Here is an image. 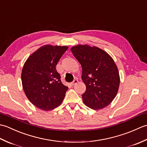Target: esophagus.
I'll return each mask as SVG.
<instances>
[{"mask_svg": "<svg viewBox=\"0 0 147 147\" xmlns=\"http://www.w3.org/2000/svg\"><path fill=\"white\" fill-rule=\"evenodd\" d=\"M78 80H74L73 82V83H72V85H76V83H78Z\"/></svg>", "mask_w": 147, "mask_h": 147, "instance_id": "esophagus-1", "label": "esophagus"}]
</instances>
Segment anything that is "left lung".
Segmentation results:
<instances>
[{"instance_id":"left-lung-1","label":"left lung","mask_w":147,"mask_h":147,"mask_svg":"<svg viewBox=\"0 0 147 147\" xmlns=\"http://www.w3.org/2000/svg\"><path fill=\"white\" fill-rule=\"evenodd\" d=\"M71 51L82 67V79L86 87L82 95L84 104L94 110L107 107L116 96L120 83L113 59L95 46L77 45Z\"/></svg>"}]
</instances>
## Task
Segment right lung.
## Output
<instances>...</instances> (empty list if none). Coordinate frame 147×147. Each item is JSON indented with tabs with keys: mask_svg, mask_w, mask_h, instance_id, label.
Masks as SVG:
<instances>
[{
	"mask_svg": "<svg viewBox=\"0 0 147 147\" xmlns=\"http://www.w3.org/2000/svg\"><path fill=\"white\" fill-rule=\"evenodd\" d=\"M67 49V46L43 45L24 64L21 82L24 93L34 105L43 111L60 105L68 90L62 83L55 67Z\"/></svg>",
	"mask_w": 147,
	"mask_h": 147,
	"instance_id": "1",
	"label": "right lung"
}]
</instances>
